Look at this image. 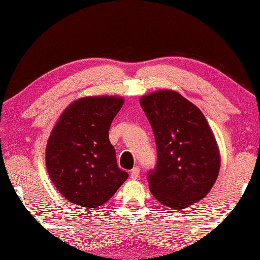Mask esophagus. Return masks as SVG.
<instances>
[{"label":"esophagus","mask_w":260,"mask_h":260,"mask_svg":"<svg viewBox=\"0 0 260 260\" xmlns=\"http://www.w3.org/2000/svg\"><path fill=\"white\" fill-rule=\"evenodd\" d=\"M140 175V168L139 167H135L133 170H132L131 172V179L132 180H136L137 178H139Z\"/></svg>","instance_id":"esophagus-1"}]
</instances>
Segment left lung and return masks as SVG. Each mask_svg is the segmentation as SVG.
Listing matches in <instances>:
<instances>
[{"label":"left lung","instance_id":"obj_1","mask_svg":"<svg viewBox=\"0 0 260 260\" xmlns=\"http://www.w3.org/2000/svg\"><path fill=\"white\" fill-rule=\"evenodd\" d=\"M141 106L155 137L157 163L147 174L154 198L165 207L184 209L211 190L220 153L202 112L174 90L142 96Z\"/></svg>","mask_w":260,"mask_h":260}]
</instances>
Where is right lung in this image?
I'll use <instances>...</instances> for the list:
<instances>
[{"instance_id":"obj_1","label":"right lung","mask_w":260,"mask_h":260,"mask_svg":"<svg viewBox=\"0 0 260 260\" xmlns=\"http://www.w3.org/2000/svg\"><path fill=\"white\" fill-rule=\"evenodd\" d=\"M124 104L115 96L77 99L63 110L47 143L46 165L56 189L71 203L99 208L128 174L116 162L110 124Z\"/></svg>"}]
</instances>
